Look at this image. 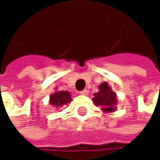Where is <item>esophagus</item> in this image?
Wrapping results in <instances>:
<instances>
[{
  "instance_id": "obj_1",
  "label": "esophagus",
  "mask_w": 160,
  "mask_h": 160,
  "mask_svg": "<svg viewBox=\"0 0 160 160\" xmlns=\"http://www.w3.org/2000/svg\"><path fill=\"white\" fill-rule=\"evenodd\" d=\"M80 94H82V95H87V94L89 93V91H88V90H86V89H84V90L80 91Z\"/></svg>"
}]
</instances>
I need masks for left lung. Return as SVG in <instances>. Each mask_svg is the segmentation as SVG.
Returning a JSON list of instances; mask_svg holds the SVG:
<instances>
[{
	"label": "left lung",
	"instance_id": "left-lung-1",
	"mask_svg": "<svg viewBox=\"0 0 160 160\" xmlns=\"http://www.w3.org/2000/svg\"><path fill=\"white\" fill-rule=\"evenodd\" d=\"M99 92H95L92 98V102L95 106H100L105 112H113L115 110V105L117 102L116 92L111 90L110 86L104 82L99 86Z\"/></svg>",
	"mask_w": 160,
	"mask_h": 160
}]
</instances>
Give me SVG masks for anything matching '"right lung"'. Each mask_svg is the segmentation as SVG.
<instances>
[{"label": "right lung", "instance_id": "1", "mask_svg": "<svg viewBox=\"0 0 160 160\" xmlns=\"http://www.w3.org/2000/svg\"><path fill=\"white\" fill-rule=\"evenodd\" d=\"M71 100H72L71 95H70L69 92H68V91L55 92L54 93H52L50 96V104L52 107H56V108L67 105V104L70 103Z\"/></svg>", "mask_w": 160, "mask_h": 160}]
</instances>
